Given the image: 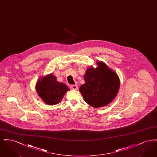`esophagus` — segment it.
Masks as SVG:
<instances>
[{"label":"esophagus","mask_w":157,"mask_h":157,"mask_svg":"<svg viewBox=\"0 0 157 157\" xmlns=\"http://www.w3.org/2000/svg\"><path fill=\"white\" fill-rule=\"evenodd\" d=\"M70 88L71 90H77L78 89V86L77 85H71L70 86Z\"/></svg>","instance_id":"1"}]
</instances>
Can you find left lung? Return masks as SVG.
<instances>
[{
	"label": "left lung",
	"instance_id": "left-lung-1",
	"mask_svg": "<svg viewBox=\"0 0 157 157\" xmlns=\"http://www.w3.org/2000/svg\"><path fill=\"white\" fill-rule=\"evenodd\" d=\"M98 67H88L84 75L85 83L79 88L84 101L94 108H99L111 103L120 88L119 77L101 61Z\"/></svg>",
	"mask_w": 157,
	"mask_h": 157
}]
</instances>
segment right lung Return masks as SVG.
I'll return each mask as SVG.
<instances>
[{"instance_id":"add662e5","label":"right lung","mask_w":157,"mask_h":157,"mask_svg":"<svg viewBox=\"0 0 157 157\" xmlns=\"http://www.w3.org/2000/svg\"><path fill=\"white\" fill-rule=\"evenodd\" d=\"M36 90L45 103L54 105L59 103L69 89L65 83L57 81L55 76L51 74L37 81Z\"/></svg>"}]
</instances>
